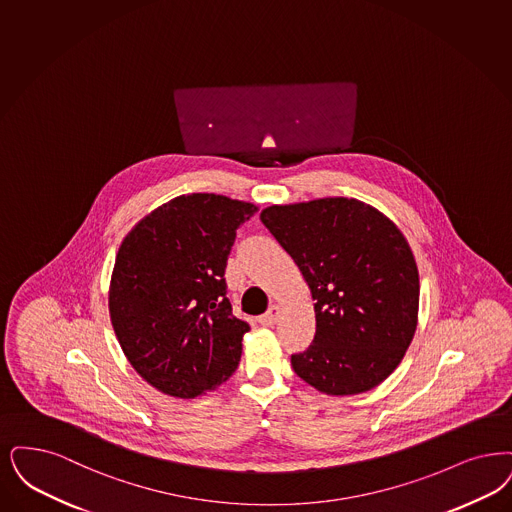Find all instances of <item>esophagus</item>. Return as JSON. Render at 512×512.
<instances>
[{
  "mask_svg": "<svg viewBox=\"0 0 512 512\" xmlns=\"http://www.w3.org/2000/svg\"><path fill=\"white\" fill-rule=\"evenodd\" d=\"M280 307L278 305H272V307L266 310L265 314L259 318V324L261 326H274L276 324V320L280 318Z\"/></svg>",
  "mask_w": 512,
  "mask_h": 512,
  "instance_id": "1",
  "label": "esophagus"
}]
</instances>
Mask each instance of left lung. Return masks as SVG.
Here are the masks:
<instances>
[{
    "instance_id": "obj_1",
    "label": "left lung",
    "mask_w": 512,
    "mask_h": 512,
    "mask_svg": "<svg viewBox=\"0 0 512 512\" xmlns=\"http://www.w3.org/2000/svg\"><path fill=\"white\" fill-rule=\"evenodd\" d=\"M263 225L299 266L314 303L312 345L293 371L329 396L381 385L417 329L419 272L385 213L354 198L270 205Z\"/></svg>"
}]
</instances>
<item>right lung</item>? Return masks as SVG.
<instances>
[{
  "label": "right lung",
  "mask_w": 512,
  "mask_h": 512,
  "mask_svg": "<svg viewBox=\"0 0 512 512\" xmlns=\"http://www.w3.org/2000/svg\"><path fill=\"white\" fill-rule=\"evenodd\" d=\"M257 209L184 194L123 238L108 289L112 328L133 369L167 396H204L238 368L249 326L232 314L225 268L238 226Z\"/></svg>",
  "instance_id": "add662e5"
}]
</instances>
